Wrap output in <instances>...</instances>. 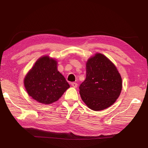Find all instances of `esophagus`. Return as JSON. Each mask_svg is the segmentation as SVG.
I'll list each match as a JSON object with an SVG mask.
<instances>
[{"label": "esophagus", "instance_id": "esophagus-1", "mask_svg": "<svg viewBox=\"0 0 148 148\" xmlns=\"http://www.w3.org/2000/svg\"><path fill=\"white\" fill-rule=\"evenodd\" d=\"M71 86H72L73 88H77V86H78V84H77V83L73 82V83H71Z\"/></svg>", "mask_w": 148, "mask_h": 148}]
</instances>
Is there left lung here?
Wrapping results in <instances>:
<instances>
[{"mask_svg": "<svg viewBox=\"0 0 148 148\" xmlns=\"http://www.w3.org/2000/svg\"><path fill=\"white\" fill-rule=\"evenodd\" d=\"M122 79L115 65L97 53L86 62V77L79 87L83 101L89 109L99 111L108 108L119 97Z\"/></svg>", "mask_w": 148, "mask_h": 148, "instance_id": "left-lung-1", "label": "left lung"}]
</instances>
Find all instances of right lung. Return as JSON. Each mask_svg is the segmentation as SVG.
Wrapping results in <instances>:
<instances>
[{
	"instance_id": "1",
	"label": "right lung",
	"mask_w": 148,
	"mask_h": 148,
	"mask_svg": "<svg viewBox=\"0 0 148 148\" xmlns=\"http://www.w3.org/2000/svg\"><path fill=\"white\" fill-rule=\"evenodd\" d=\"M24 84L29 96L44 104L59 100L70 88L65 78L57 70V61L43 56L36 62L26 75Z\"/></svg>"
}]
</instances>
